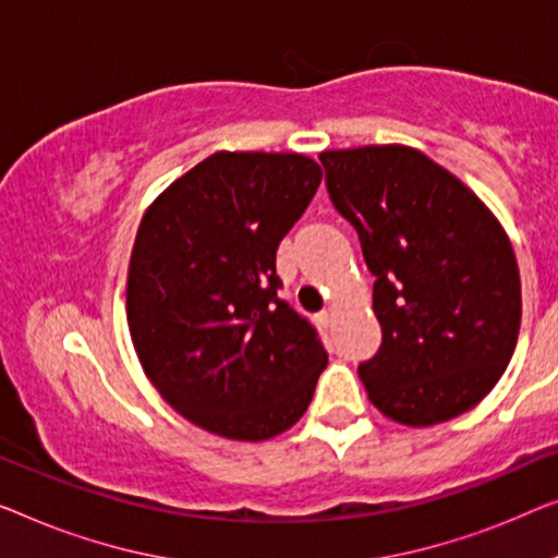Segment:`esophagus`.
Masks as SVG:
<instances>
[{
    "instance_id": "obj_1",
    "label": "esophagus",
    "mask_w": 558,
    "mask_h": 558,
    "mask_svg": "<svg viewBox=\"0 0 558 558\" xmlns=\"http://www.w3.org/2000/svg\"><path fill=\"white\" fill-rule=\"evenodd\" d=\"M318 320H320V324H324V326L328 328V326H331V324H333V311H331V308L320 311V313H318Z\"/></svg>"
}]
</instances>
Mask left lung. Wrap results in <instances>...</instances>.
Instances as JSON below:
<instances>
[{
    "label": "left lung",
    "mask_w": 558,
    "mask_h": 558,
    "mask_svg": "<svg viewBox=\"0 0 558 558\" xmlns=\"http://www.w3.org/2000/svg\"><path fill=\"white\" fill-rule=\"evenodd\" d=\"M354 227L381 343L359 376L376 410L429 427L504 376L521 328V278L504 227L460 179L407 146L318 156Z\"/></svg>",
    "instance_id": "8db88e82"
}]
</instances>
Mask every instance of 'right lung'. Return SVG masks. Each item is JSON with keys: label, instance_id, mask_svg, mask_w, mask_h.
<instances>
[{"label": "right lung", "instance_id": "obj_1", "mask_svg": "<svg viewBox=\"0 0 558 558\" xmlns=\"http://www.w3.org/2000/svg\"><path fill=\"white\" fill-rule=\"evenodd\" d=\"M318 184L308 156L219 151L141 219L125 293L133 347L161 397L209 433L255 442L308 410L328 354L280 298L276 255Z\"/></svg>", "mask_w": 558, "mask_h": 558}]
</instances>
